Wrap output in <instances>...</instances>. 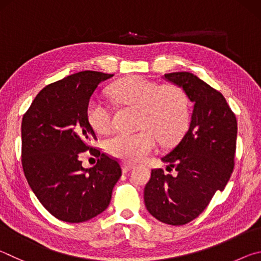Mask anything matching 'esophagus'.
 Segmentation results:
<instances>
[{
    "instance_id": "34e87169",
    "label": "esophagus",
    "mask_w": 261,
    "mask_h": 261,
    "mask_svg": "<svg viewBox=\"0 0 261 261\" xmlns=\"http://www.w3.org/2000/svg\"><path fill=\"white\" fill-rule=\"evenodd\" d=\"M122 168H123V173H127V171H130L132 168H134V165H131V163L124 162L122 165Z\"/></svg>"
}]
</instances>
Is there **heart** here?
<instances>
[{
    "label": "heart",
    "instance_id": "b5f03b06",
    "mask_svg": "<svg viewBox=\"0 0 261 261\" xmlns=\"http://www.w3.org/2000/svg\"><path fill=\"white\" fill-rule=\"evenodd\" d=\"M113 98L124 106L139 109L137 132H115L105 141L110 155L126 162L143 161L155 151L159 139L173 144L184 134L189 123V101L182 88L160 85L139 76L118 82L110 88ZM87 121L96 132H106L113 124L112 110L102 101L92 99L87 106Z\"/></svg>",
    "mask_w": 261,
    "mask_h": 261
}]
</instances>
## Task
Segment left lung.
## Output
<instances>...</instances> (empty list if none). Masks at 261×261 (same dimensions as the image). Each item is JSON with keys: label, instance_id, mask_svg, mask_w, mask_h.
I'll list each match as a JSON object with an SVG mask.
<instances>
[{"label": "left lung", "instance_id": "left-lung-1", "mask_svg": "<svg viewBox=\"0 0 261 261\" xmlns=\"http://www.w3.org/2000/svg\"><path fill=\"white\" fill-rule=\"evenodd\" d=\"M166 81L183 88L193 112L189 129L169 154L152 169L144 190L147 211L156 220L183 226L198 218L216 191H223L235 166L237 121L224 96L190 72H171Z\"/></svg>", "mask_w": 261, "mask_h": 261}]
</instances>
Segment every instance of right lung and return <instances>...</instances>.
Instances as JSON below:
<instances>
[{"label": "right lung", "instance_id": "obj_1", "mask_svg": "<svg viewBox=\"0 0 261 261\" xmlns=\"http://www.w3.org/2000/svg\"><path fill=\"white\" fill-rule=\"evenodd\" d=\"M113 76L87 70L51 83L23 116L25 177L42 206L61 221L79 223L102 213L122 175L116 159L90 145L98 138L86 115L95 88ZM87 150L98 161L85 170L79 158Z\"/></svg>", "mask_w": 261, "mask_h": 261}]
</instances>
